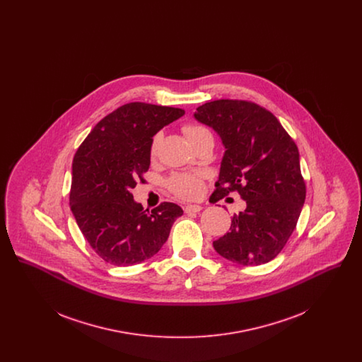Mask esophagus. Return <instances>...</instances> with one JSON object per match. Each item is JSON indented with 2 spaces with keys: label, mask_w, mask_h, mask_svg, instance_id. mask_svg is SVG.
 Returning a JSON list of instances; mask_svg holds the SVG:
<instances>
[{
  "label": "esophagus",
  "mask_w": 362,
  "mask_h": 362,
  "mask_svg": "<svg viewBox=\"0 0 362 362\" xmlns=\"http://www.w3.org/2000/svg\"><path fill=\"white\" fill-rule=\"evenodd\" d=\"M202 210L201 205H186L185 206V211L186 213H199Z\"/></svg>",
  "instance_id": "obj_1"
}]
</instances>
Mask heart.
Segmentation results:
<instances>
[{
	"instance_id": "1",
	"label": "heart",
	"mask_w": 362,
	"mask_h": 362,
	"mask_svg": "<svg viewBox=\"0 0 362 362\" xmlns=\"http://www.w3.org/2000/svg\"><path fill=\"white\" fill-rule=\"evenodd\" d=\"M183 132L186 134V137L191 142V145H197L204 139H213L211 132L202 126V124H195V123H189L183 127ZM161 138V134H156L153 141H152V151L155 152L157 148V144ZM168 187L173 191L175 195L180 197V198H197L201 195L202 189H204V179L202 175L199 173H173V176L168 179Z\"/></svg>"
}]
</instances>
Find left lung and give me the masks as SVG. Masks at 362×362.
<instances>
[{"instance_id":"obj_1","label":"left lung","mask_w":362,"mask_h":362,"mask_svg":"<svg viewBox=\"0 0 362 362\" xmlns=\"http://www.w3.org/2000/svg\"><path fill=\"white\" fill-rule=\"evenodd\" d=\"M194 118L211 127L225 153L213 195L238 191L245 201L214 250L241 266L276 258L289 240L305 201L298 149L276 117L258 104L221 99L202 104Z\"/></svg>"}]
</instances>
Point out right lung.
Here are the masks:
<instances>
[{
	"label": "right lung",
	"mask_w": 362,
	"mask_h": 362,
	"mask_svg": "<svg viewBox=\"0 0 362 362\" xmlns=\"http://www.w3.org/2000/svg\"><path fill=\"white\" fill-rule=\"evenodd\" d=\"M185 110L129 103L104 117L77 149L70 209L89 245L107 263L132 266L152 258L168 239L182 207L144 210L132 189L151 165L153 136Z\"/></svg>",
	"instance_id": "right-lung-1"
}]
</instances>
